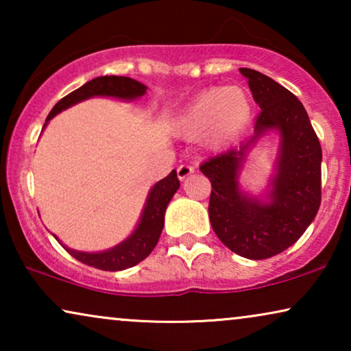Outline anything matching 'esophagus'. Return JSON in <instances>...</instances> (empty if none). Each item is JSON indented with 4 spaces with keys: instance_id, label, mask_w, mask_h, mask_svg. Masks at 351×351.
I'll use <instances>...</instances> for the list:
<instances>
[{
    "instance_id": "1",
    "label": "esophagus",
    "mask_w": 351,
    "mask_h": 351,
    "mask_svg": "<svg viewBox=\"0 0 351 351\" xmlns=\"http://www.w3.org/2000/svg\"><path fill=\"white\" fill-rule=\"evenodd\" d=\"M195 172V167L190 166V165H180L179 167H177V177H179L180 180H184L189 177L190 174H193Z\"/></svg>"
}]
</instances>
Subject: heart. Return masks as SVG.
Returning <instances> with one entry per match:
<instances>
[{
    "label": "heart",
    "instance_id": "1",
    "mask_svg": "<svg viewBox=\"0 0 351 351\" xmlns=\"http://www.w3.org/2000/svg\"><path fill=\"white\" fill-rule=\"evenodd\" d=\"M252 118V99L239 86L199 93L177 118V131L186 138L206 132L213 148H228L239 141Z\"/></svg>",
    "mask_w": 351,
    "mask_h": 351
}]
</instances>
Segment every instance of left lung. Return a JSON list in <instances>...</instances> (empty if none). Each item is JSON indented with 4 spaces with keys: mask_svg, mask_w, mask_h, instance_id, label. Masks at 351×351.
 Returning <instances> with one entry per match:
<instances>
[{
    "mask_svg": "<svg viewBox=\"0 0 351 351\" xmlns=\"http://www.w3.org/2000/svg\"><path fill=\"white\" fill-rule=\"evenodd\" d=\"M262 108L254 136L239 148L209 158L199 166L210 180L209 219L213 230L238 256L262 261L292 246L313 222L321 204L319 138L304 105L291 90L252 69H239ZM268 128L282 134L278 172L270 204L244 195L237 184L247 152Z\"/></svg>",
    "mask_w": 351,
    "mask_h": 351,
    "instance_id": "8db88e82",
    "label": "left lung"
}]
</instances>
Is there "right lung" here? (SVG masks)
<instances>
[{
    "label": "right lung",
    "instance_id": "1",
    "mask_svg": "<svg viewBox=\"0 0 351 351\" xmlns=\"http://www.w3.org/2000/svg\"><path fill=\"white\" fill-rule=\"evenodd\" d=\"M147 86H143L138 81L128 78V76H99L88 81L73 93L65 95L59 102L54 105L51 113L47 114L46 123L52 117L60 113L62 110L71 107V105L81 102V100L94 97V95H107V97L117 99H137L145 94ZM180 182L177 179V172L172 171L169 176L158 182L153 186L148 199L143 208L141 222H138L136 232L129 237L126 241L118 244L113 249H108L105 252H80L73 249H66L70 256H73L76 261H80L84 265L99 268L105 271H118L126 270L129 267L137 265L143 258L150 256V252L155 249L160 234L165 225V213L167 204L172 199V196L179 190Z\"/></svg>",
    "mask_w": 351,
    "mask_h": 351
}]
</instances>
